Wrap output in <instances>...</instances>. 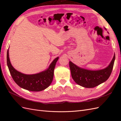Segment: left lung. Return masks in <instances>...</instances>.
Returning a JSON list of instances; mask_svg holds the SVG:
<instances>
[{"label": "left lung", "mask_w": 121, "mask_h": 121, "mask_svg": "<svg viewBox=\"0 0 121 121\" xmlns=\"http://www.w3.org/2000/svg\"><path fill=\"white\" fill-rule=\"evenodd\" d=\"M115 60L114 54L111 63L105 69L91 71L81 68L69 61L72 78L78 85L85 88H93L104 82L110 76Z\"/></svg>", "instance_id": "left-lung-1"}]
</instances>
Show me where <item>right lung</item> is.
<instances>
[{
	"instance_id": "1",
	"label": "right lung",
	"mask_w": 121,
	"mask_h": 121,
	"mask_svg": "<svg viewBox=\"0 0 121 121\" xmlns=\"http://www.w3.org/2000/svg\"><path fill=\"white\" fill-rule=\"evenodd\" d=\"M58 57L55 58L46 70L38 74L26 75L17 71L10 63L9 49L7 52V65L14 81L20 87L31 91H40L47 88L52 83L54 69Z\"/></svg>"
}]
</instances>
